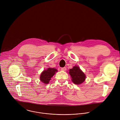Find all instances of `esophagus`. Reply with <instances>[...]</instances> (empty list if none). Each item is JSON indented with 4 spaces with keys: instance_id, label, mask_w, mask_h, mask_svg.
<instances>
[{
    "instance_id": "obj_1",
    "label": "esophagus",
    "mask_w": 120,
    "mask_h": 120,
    "mask_svg": "<svg viewBox=\"0 0 120 120\" xmlns=\"http://www.w3.org/2000/svg\"><path fill=\"white\" fill-rule=\"evenodd\" d=\"M66 67H64V68H62L61 69V70L62 71H65L66 70Z\"/></svg>"
}]
</instances>
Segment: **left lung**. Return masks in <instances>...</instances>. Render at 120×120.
<instances>
[{
  "instance_id": "1",
  "label": "left lung",
  "mask_w": 120,
  "mask_h": 120,
  "mask_svg": "<svg viewBox=\"0 0 120 120\" xmlns=\"http://www.w3.org/2000/svg\"><path fill=\"white\" fill-rule=\"evenodd\" d=\"M69 73L72 78V82L75 84H81L85 80V75L77 66H75L70 69Z\"/></svg>"
}]
</instances>
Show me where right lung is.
Listing matches in <instances>:
<instances>
[{"label":"right lung","instance_id":"1","mask_svg":"<svg viewBox=\"0 0 120 120\" xmlns=\"http://www.w3.org/2000/svg\"><path fill=\"white\" fill-rule=\"evenodd\" d=\"M57 72V70L55 68H48L46 70L42 72L40 76V81L45 84H48L51 79V78Z\"/></svg>","mask_w":120,"mask_h":120}]
</instances>
